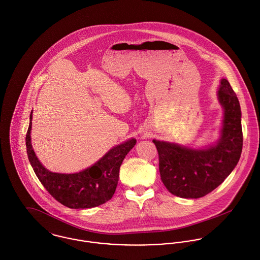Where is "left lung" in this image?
<instances>
[{
  "label": "left lung",
  "mask_w": 260,
  "mask_h": 260,
  "mask_svg": "<svg viewBox=\"0 0 260 260\" xmlns=\"http://www.w3.org/2000/svg\"><path fill=\"white\" fill-rule=\"evenodd\" d=\"M224 108L221 139L216 146L193 150L154 140L158 154L160 179L170 193L181 198H201L211 193L230 175L242 152L241 109L227 79L218 90Z\"/></svg>",
  "instance_id": "8db88e82"
}]
</instances>
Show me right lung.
Returning <instances> with one entry per match:
<instances>
[{
  "instance_id": "right-lung-1",
  "label": "right lung",
  "mask_w": 260,
  "mask_h": 260,
  "mask_svg": "<svg viewBox=\"0 0 260 260\" xmlns=\"http://www.w3.org/2000/svg\"><path fill=\"white\" fill-rule=\"evenodd\" d=\"M32 114L26 135L27 155L30 164L44 188L62 205L72 209L92 208L104 204L113 196L123 158L134 148L135 139L118 145L107 152L90 168L76 174L49 172L38 160L31 145Z\"/></svg>"
}]
</instances>
